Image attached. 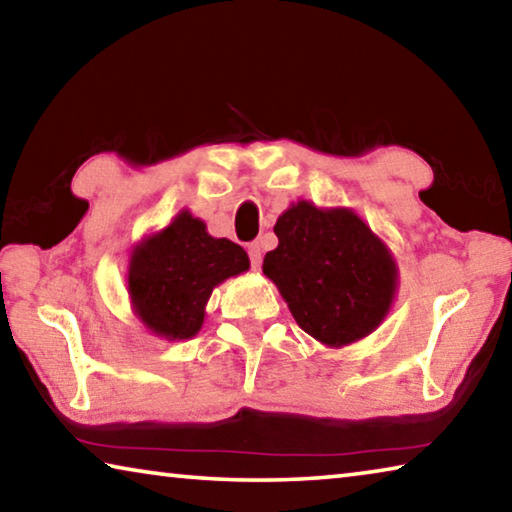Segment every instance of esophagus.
I'll return each mask as SVG.
<instances>
[{
  "label": "esophagus",
  "mask_w": 512,
  "mask_h": 512,
  "mask_svg": "<svg viewBox=\"0 0 512 512\" xmlns=\"http://www.w3.org/2000/svg\"><path fill=\"white\" fill-rule=\"evenodd\" d=\"M248 257H250V266L257 268L262 266V248H259L257 241H253V244H248Z\"/></svg>",
  "instance_id": "obj_1"
}]
</instances>
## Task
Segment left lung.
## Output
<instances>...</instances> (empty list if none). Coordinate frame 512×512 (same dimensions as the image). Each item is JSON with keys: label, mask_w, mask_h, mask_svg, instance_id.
Masks as SVG:
<instances>
[{"label": "left lung", "mask_w": 512, "mask_h": 512, "mask_svg": "<svg viewBox=\"0 0 512 512\" xmlns=\"http://www.w3.org/2000/svg\"><path fill=\"white\" fill-rule=\"evenodd\" d=\"M273 230L280 244L266 253L264 273L307 334L345 345L384 320L395 293V264L357 214L323 212L300 201Z\"/></svg>", "instance_id": "left-lung-1"}]
</instances>
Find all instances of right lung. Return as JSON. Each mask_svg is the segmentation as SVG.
Wrapping results in <instances>:
<instances>
[{
    "label": "right lung",
    "mask_w": 512,
    "mask_h": 512,
    "mask_svg": "<svg viewBox=\"0 0 512 512\" xmlns=\"http://www.w3.org/2000/svg\"><path fill=\"white\" fill-rule=\"evenodd\" d=\"M246 268L244 248L230 239L210 237L203 221L180 212L171 225L135 248L128 293L155 334L192 339L201 329L212 289Z\"/></svg>",
    "instance_id": "right-lung-1"
}]
</instances>
